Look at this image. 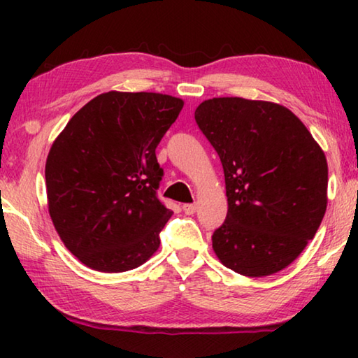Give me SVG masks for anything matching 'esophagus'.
<instances>
[{"label":"esophagus","instance_id":"1","mask_svg":"<svg viewBox=\"0 0 358 358\" xmlns=\"http://www.w3.org/2000/svg\"><path fill=\"white\" fill-rule=\"evenodd\" d=\"M196 210H197L196 203H185L183 205V211L186 215H194V213H196Z\"/></svg>","mask_w":358,"mask_h":358}]
</instances>
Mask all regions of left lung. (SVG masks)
I'll list each match as a JSON object with an SVG mask.
<instances>
[{
    "instance_id": "8db88e82",
    "label": "left lung",
    "mask_w": 358,
    "mask_h": 358,
    "mask_svg": "<svg viewBox=\"0 0 358 358\" xmlns=\"http://www.w3.org/2000/svg\"><path fill=\"white\" fill-rule=\"evenodd\" d=\"M194 118L226 178L227 216L211 235L217 259L252 278L286 268L325 215L324 151L289 108L273 102L213 98Z\"/></svg>"
}]
</instances>
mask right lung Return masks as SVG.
Here are the masks:
<instances>
[{"label": "right lung", "instance_id": "obj_1", "mask_svg": "<svg viewBox=\"0 0 358 358\" xmlns=\"http://www.w3.org/2000/svg\"><path fill=\"white\" fill-rule=\"evenodd\" d=\"M183 108L159 93L108 92L69 120L45 164L48 213L90 268L120 273L159 248L172 211L157 197L156 147Z\"/></svg>", "mask_w": 358, "mask_h": 358}]
</instances>
